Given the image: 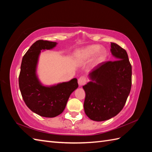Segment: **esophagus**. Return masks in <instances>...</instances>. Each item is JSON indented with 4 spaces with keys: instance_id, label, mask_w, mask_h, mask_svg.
<instances>
[{
    "instance_id": "esophagus-1",
    "label": "esophagus",
    "mask_w": 152,
    "mask_h": 152,
    "mask_svg": "<svg viewBox=\"0 0 152 152\" xmlns=\"http://www.w3.org/2000/svg\"><path fill=\"white\" fill-rule=\"evenodd\" d=\"M78 84H79L80 86H82L83 85H85L86 83L87 79H86V77H84V76H81L78 79Z\"/></svg>"
}]
</instances>
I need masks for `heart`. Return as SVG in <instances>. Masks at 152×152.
I'll return each mask as SVG.
<instances>
[{
    "label": "heart",
    "mask_w": 152,
    "mask_h": 152,
    "mask_svg": "<svg viewBox=\"0 0 152 152\" xmlns=\"http://www.w3.org/2000/svg\"><path fill=\"white\" fill-rule=\"evenodd\" d=\"M95 53L93 59V63L94 64L104 59L106 51L104 48H100L99 45H91L77 50L74 54V61L77 64H84L88 62Z\"/></svg>",
    "instance_id": "1"
}]
</instances>
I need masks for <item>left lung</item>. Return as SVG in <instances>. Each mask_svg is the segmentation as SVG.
I'll return each mask as SVG.
<instances>
[{"label":"left lung","instance_id":"1","mask_svg":"<svg viewBox=\"0 0 152 152\" xmlns=\"http://www.w3.org/2000/svg\"><path fill=\"white\" fill-rule=\"evenodd\" d=\"M110 51L117 60L98 64L89 74L91 81L83 86L84 111L93 121L108 120L119 114L131 91L132 66L127 51L113 42Z\"/></svg>","mask_w":152,"mask_h":152}]
</instances>
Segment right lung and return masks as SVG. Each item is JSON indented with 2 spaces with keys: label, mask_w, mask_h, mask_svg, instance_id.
<instances>
[{
  "label": "right lung",
  "mask_w": 152,
  "mask_h": 152,
  "mask_svg": "<svg viewBox=\"0 0 152 152\" xmlns=\"http://www.w3.org/2000/svg\"><path fill=\"white\" fill-rule=\"evenodd\" d=\"M57 44L43 40L35 42L23 57L19 76V89L27 107L46 118H54L61 114L70 94L78 87L76 78L51 86H43L38 80L37 67L41 50H51Z\"/></svg>",
  "instance_id": "obj_1"
}]
</instances>
